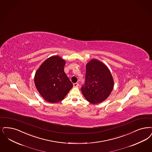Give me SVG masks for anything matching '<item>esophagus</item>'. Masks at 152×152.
<instances>
[{"label":"esophagus","instance_id":"esophagus-1","mask_svg":"<svg viewBox=\"0 0 152 152\" xmlns=\"http://www.w3.org/2000/svg\"><path fill=\"white\" fill-rule=\"evenodd\" d=\"M79 86V84L78 83H74L73 84V86L75 87V88H77Z\"/></svg>","mask_w":152,"mask_h":152}]
</instances>
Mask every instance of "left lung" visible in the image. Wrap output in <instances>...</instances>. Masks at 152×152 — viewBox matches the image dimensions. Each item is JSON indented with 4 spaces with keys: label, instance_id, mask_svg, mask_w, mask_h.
<instances>
[{
    "label": "left lung",
    "instance_id": "left-lung-1",
    "mask_svg": "<svg viewBox=\"0 0 152 152\" xmlns=\"http://www.w3.org/2000/svg\"><path fill=\"white\" fill-rule=\"evenodd\" d=\"M114 80L109 68L101 61L92 59L86 66L85 81L81 91L88 101L101 103L109 96Z\"/></svg>",
    "mask_w": 152,
    "mask_h": 152
}]
</instances>
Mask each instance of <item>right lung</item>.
I'll use <instances>...</instances> for the list:
<instances>
[{"label":"right lung","mask_w":152,"mask_h":152,"mask_svg":"<svg viewBox=\"0 0 152 152\" xmlns=\"http://www.w3.org/2000/svg\"><path fill=\"white\" fill-rule=\"evenodd\" d=\"M65 64L59 56H53L43 63L35 74L37 89L49 102L57 103L63 100L73 87L64 71Z\"/></svg>","instance_id":"1"}]
</instances>
